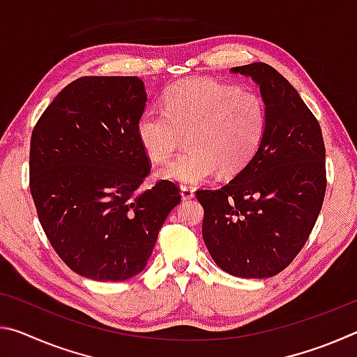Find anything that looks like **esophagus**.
I'll return each mask as SVG.
<instances>
[{"mask_svg": "<svg viewBox=\"0 0 357 357\" xmlns=\"http://www.w3.org/2000/svg\"><path fill=\"white\" fill-rule=\"evenodd\" d=\"M181 197H183V200H192L195 197V190L189 185H181Z\"/></svg>", "mask_w": 357, "mask_h": 357, "instance_id": "obj_1", "label": "esophagus"}]
</instances>
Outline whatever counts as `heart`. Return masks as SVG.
<instances>
[{"label":"heart","mask_w":357,"mask_h":357,"mask_svg":"<svg viewBox=\"0 0 357 357\" xmlns=\"http://www.w3.org/2000/svg\"><path fill=\"white\" fill-rule=\"evenodd\" d=\"M266 129V108L258 94L211 78L174 84L164 110L148 108L137 123V137L153 162H165L187 137L185 153L159 172L179 184H200L219 170L234 174L253 159Z\"/></svg>","instance_id":"b5f03b06"}]
</instances>
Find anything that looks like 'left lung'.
<instances>
[{"label":"left lung","instance_id":"left-lung-1","mask_svg":"<svg viewBox=\"0 0 357 357\" xmlns=\"http://www.w3.org/2000/svg\"><path fill=\"white\" fill-rule=\"evenodd\" d=\"M231 74L258 84L266 129L253 159L219 190H198L203 239L225 273L266 279L309 239L326 192V149L317 118L274 68L252 63Z\"/></svg>","mask_w":357,"mask_h":357}]
</instances>
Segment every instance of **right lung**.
Returning <instances> with one entry per match:
<instances>
[{
    "instance_id": "right-lung-1",
    "label": "right lung",
    "mask_w": 357,
    "mask_h": 357,
    "mask_svg": "<svg viewBox=\"0 0 357 357\" xmlns=\"http://www.w3.org/2000/svg\"><path fill=\"white\" fill-rule=\"evenodd\" d=\"M146 99L138 77H82L33 130L29 189L40 225L63 261L91 280L140 274L181 202L172 181L140 189L151 170L137 137Z\"/></svg>"
}]
</instances>
